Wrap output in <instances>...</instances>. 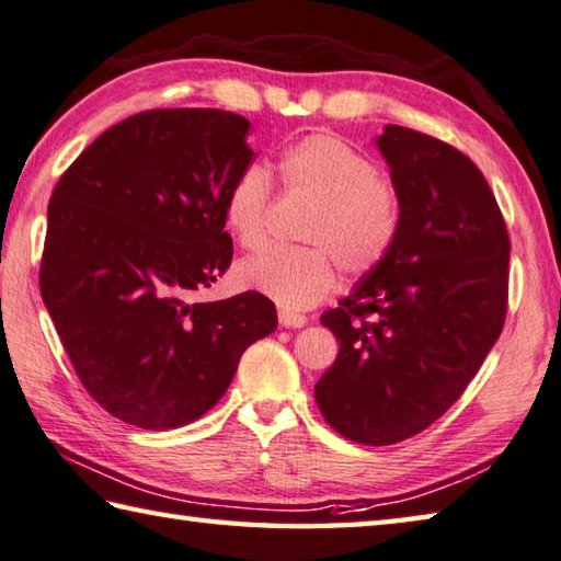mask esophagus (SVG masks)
<instances>
[{"label":"esophagus","instance_id":"esophagus-1","mask_svg":"<svg viewBox=\"0 0 561 561\" xmlns=\"http://www.w3.org/2000/svg\"><path fill=\"white\" fill-rule=\"evenodd\" d=\"M278 320H280L283 328H306L308 325V318L300 316V312H286V310H283L280 316H278Z\"/></svg>","mask_w":561,"mask_h":561}]
</instances>
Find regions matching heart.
Returning a JSON list of instances; mask_svg holds the SVG:
<instances>
[{"instance_id": "1", "label": "heart", "mask_w": 561, "mask_h": 561, "mask_svg": "<svg viewBox=\"0 0 561 561\" xmlns=\"http://www.w3.org/2000/svg\"><path fill=\"white\" fill-rule=\"evenodd\" d=\"M278 172L290 192L316 199L302 226V241L312 245L253 255L236 268V280L286 312L308 310L335 288L337 265L365 275L387 259L399 236L401 202L365 152L330 133L293 142L278 157ZM271 190L268 170L249 164L226 192V229L243 249H259L265 239Z\"/></svg>"}]
</instances>
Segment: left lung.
Segmentation results:
<instances>
[{
  "label": "left lung",
  "instance_id": "1",
  "mask_svg": "<svg viewBox=\"0 0 561 561\" xmlns=\"http://www.w3.org/2000/svg\"><path fill=\"white\" fill-rule=\"evenodd\" d=\"M375 145L401 202L399 236L320 318L340 355L316 401L337 434L389 446L444 416L493 350L510 239L483 172L456 147L401 125Z\"/></svg>",
  "mask_w": 561,
  "mask_h": 561
}]
</instances>
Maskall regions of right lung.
I'll return each mask as SVG.
<instances>
[{
  "instance_id": "obj_1",
  "label": "right lung",
  "mask_w": 561,
  "mask_h": 561,
  "mask_svg": "<svg viewBox=\"0 0 561 561\" xmlns=\"http://www.w3.org/2000/svg\"><path fill=\"white\" fill-rule=\"evenodd\" d=\"M249 127L214 107L137 113L88 145L48 202L44 306L88 394L125 424H192L278 328L261 293L192 302L231 263L224 199L253 160Z\"/></svg>"
}]
</instances>
